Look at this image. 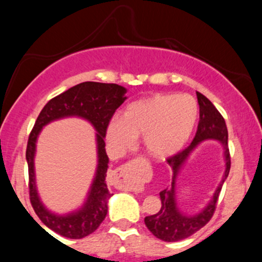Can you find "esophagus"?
<instances>
[{
    "mask_svg": "<svg viewBox=\"0 0 262 262\" xmlns=\"http://www.w3.org/2000/svg\"><path fill=\"white\" fill-rule=\"evenodd\" d=\"M128 165L129 164L122 165V166H119L118 169L114 170V175H116L117 177H124V182H123V186H122L124 189H137L138 183L132 179L127 180V177H125V172H127V170H128Z\"/></svg>",
    "mask_w": 262,
    "mask_h": 262,
    "instance_id": "34e87169",
    "label": "esophagus"
}]
</instances>
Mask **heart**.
<instances>
[{
    "label": "heart",
    "mask_w": 262,
    "mask_h": 262,
    "mask_svg": "<svg viewBox=\"0 0 262 262\" xmlns=\"http://www.w3.org/2000/svg\"><path fill=\"white\" fill-rule=\"evenodd\" d=\"M198 118V104L189 95H154L132 102L122 117L107 125L111 149L122 154L143 135L144 148L155 158H165L180 150L191 137Z\"/></svg>",
    "instance_id": "heart-1"
}]
</instances>
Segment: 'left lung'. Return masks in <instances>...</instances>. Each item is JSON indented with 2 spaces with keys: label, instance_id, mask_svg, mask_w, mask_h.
<instances>
[{
  "label": "left lung",
  "instance_id": "1",
  "mask_svg": "<svg viewBox=\"0 0 262 262\" xmlns=\"http://www.w3.org/2000/svg\"><path fill=\"white\" fill-rule=\"evenodd\" d=\"M197 100L200 104V122L196 135L193 140L189 144L187 148H185L177 154L167 158V164L170 165L172 170V180L171 185L166 187L164 191L160 192L161 207L156 214L148 215L144 219L145 225L148 229L159 239L164 242H179V240L186 239L191 236L201 228H203L212 219L214 214L215 208H217V202L219 198V193L222 191V186L229 175L230 170V152L228 148V129L225 121L219 111L214 107V104L210 102L206 96L202 93L197 92ZM207 139H215L222 143L225 148L226 162H227V169H226L224 180L220 184L217 191H216L213 200L209 204V206L202 212L196 216L189 217L183 216L178 212L174 200V181L176 176L179 169L193 149L200 142Z\"/></svg>",
  "mask_w": 262,
  "mask_h": 262
}]
</instances>
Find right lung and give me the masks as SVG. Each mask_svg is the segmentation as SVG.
<instances>
[{"label": "right lung", "mask_w": 262, "mask_h": 262, "mask_svg": "<svg viewBox=\"0 0 262 262\" xmlns=\"http://www.w3.org/2000/svg\"><path fill=\"white\" fill-rule=\"evenodd\" d=\"M127 90L117 83L87 82L79 83L68 91L60 93L45 104L39 113L27 144L26 158L28 162V188L32 207L43 223L49 229L70 239L85 237L100 227L107 215V202L111 197L106 185L108 156L106 152L107 125L114 112L124 102ZM82 116L93 123L98 130L99 167L85 206L77 212L68 216H56L49 212L41 204L36 193L34 179L35 141L38 132L45 124L62 116Z\"/></svg>", "instance_id": "add662e5"}]
</instances>
